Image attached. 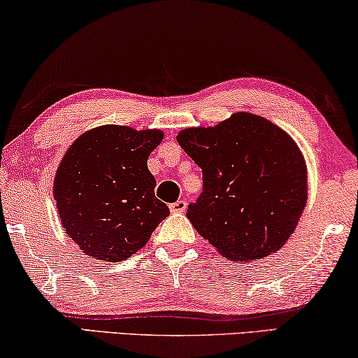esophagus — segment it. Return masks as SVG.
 I'll return each mask as SVG.
<instances>
[{
	"mask_svg": "<svg viewBox=\"0 0 358 358\" xmlns=\"http://www.w3.org/2000/svg\"><path fill=\"white\" fill-rule=\"evenodd\" d=\"M169 208H170V210H172V213H185V210H186V201L178 199V201H175V203L170 204Z\"/></svg>",
	"mask_w": 358,
	"mask_h": 358,
	"instance_id": "34e87169",
	"label": "esophagus"
}]
</instances>
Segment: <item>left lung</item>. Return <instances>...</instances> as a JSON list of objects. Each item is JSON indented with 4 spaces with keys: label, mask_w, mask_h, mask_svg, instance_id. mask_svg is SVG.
Wrapping results in <instances>:
<instances>
[{
    "label": "left lung",
    "mask_w": 358,
    "mask_h": 358,
    "mask_svg": "<svg viewBox=\"0 0 358 358\" xmlns=\"http://www.w3.org/2000/svg\"><path fill=\"white\" fill-rule=\"evenodd\" d=\"M178 144L203 170L189 222L225 258L259 259L282 248L306 204V165L295 141L253 113L188 128Z\"/></svg>",
    "instance_id": "obj_1"
}]
</instances>
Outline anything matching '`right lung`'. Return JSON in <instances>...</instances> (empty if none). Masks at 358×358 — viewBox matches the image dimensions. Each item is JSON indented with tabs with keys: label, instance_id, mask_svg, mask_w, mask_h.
<instances>
[{
	"label": "right lung",
	"instance_id": "obj_1",
	"mask_svg": "<svg viewBox=\"0 0 358 358\" xmlns=\"http://www.w3.org/2000/svg\"><path fill=\"white\" fill-rule=\"evenodd\" d=\"M162 131L105 124L74 141L55 177L59 219L95 259L120 263L148 243L170 210L155 198L148 157Z\"/></svg>",
	"mask_w": 358,
	"mask_h": 358
}]
</instances>
